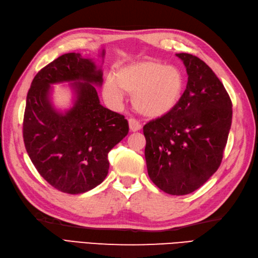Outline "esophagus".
<instances>
[{
    "label": "esophagus",
    "mask_w": 258,
    "mask_h": 258,
    "mask_svg": "<svg viewBox=\"0 0 258 258\" xmlns=\"http://www.w3.org/2000/svg\"><path fill=\"white\" fill-rule=\"evenodd\" d=\"M128 125H130V130L132 131V132H138V131H140L141 127H142V125L140 124V122H138V120L134 119V118L128 119Z\"/></svg>",
    "instance_id": "34e87169"
}]
</instances>
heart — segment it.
<instances>
[{
	"label": "heart",
	"instance_id": "heart-1",
	"mask_svg": "<svg viewBox=\"0 0 258 258\" xmlns=\"http://www.w3.org/2000/svg\"><path fill=\"white\" fill-rule=\"evenodd\" d=\"M184 75L178 68L160 61H143L119 69L115 80L108 78L103 93L106 100L119 105L124 92L133 96L136 112L149 118H157L171 112L183 94Z\"/></svg>",
	"mask_w": 258,
	"mask_h": 258
}]
</instances>
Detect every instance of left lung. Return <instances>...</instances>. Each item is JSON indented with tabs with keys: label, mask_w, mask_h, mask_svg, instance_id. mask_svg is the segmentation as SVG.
<instances>
[{
	"label": "left lung",
	"mask_w": 258,
	"mask_h": 258,
	"mask_svg": "<svg viewBox=\"0 0 258 258\" xmlns=\"http://www.w3.org/2000/svg\"><path fill=\"white\" fill-rule=\"evenodd\" d=\"M188 75L171 112L144 125L147 173L158 188L186 195L220 167L232 125V101L222 82L201 58L176 54Z\"/></svg>",
	"instance_id": "left-lung-1"
}]
</instances>
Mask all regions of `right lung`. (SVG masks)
I'll return each instance as SVG.
<instances>
[{
    "instance_id": "add662e5",
    "label": "right lung",
    "mask_w": 258,
    "mask_h": 258,
    "mask_svg": "<svg viewBox=\"0 0 258 258\" xmlns=\"http://www.w3.org/2000/svg\"><path fill=\"white\" fill-rule=\"evenodd\" d=\"M102 76L92 58L63 54L35 75L27 93L26 152L41 176L63 193L81 194L100 185L108 173V152L128 133L123 115L101 105L94 85H102ZM63 81L74 82L76 94L64 113L49 98L50 85Z\"/></svg>"
}]
</instances>
